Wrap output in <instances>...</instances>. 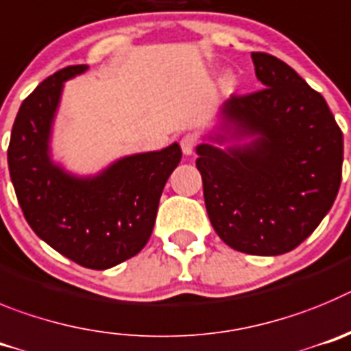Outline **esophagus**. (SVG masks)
<instances>
[{"label":"esophagus","mask_w":351,"mask_h":351,"mask_svg":"<svg viewBox=\"0 0 351 351\" xmlns=\"http://www.w3.org/2000/svg\"><path fill=\"white\" fill-rule=\"evenodd\" d=\"M195 145H197V140H195V136H192V134H185V136L180 140V147H182V152L185 154V156H192V154H194Z\"/></svg>","instance_id":"esophagus-1"}]
</instances>
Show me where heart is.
Instances as JSON below:
<instances>
[{
  "label": "heart",
  "instance_id": "heart-1",
  "mask_svg": "<svg viewBox=\"0 0 351 351\" xmlns=\"http://www.w3.org/2000/svg\"><path fill=\"white\" fill-rule=\"evenodd\" d=\"M236 84H238V78H236L234 73H226L223 75L222 78V85H223V89H234Z\"/></svg>",
  "mask_w": 351,
  "mask_h": 351
}]
</instances>
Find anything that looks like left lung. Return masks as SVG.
<instances>
[{
  "label": "left lung",
  "mask_w": 351,
  "mask_h": 351,
  "mask_svg": "<svg viewBox=\"0 0 351 351\" xmlns=\"http://www.w3.org/2000/svg\"><path fill=\"white\" fill-rule=\"evenodd\" d=\"M264 89L232 96L211 141L197 145L204 204L226 245L250 255L293 250L332 208L341 185L343 132L320 93L289 64L252 52Z\"/></svg>",
  "instance_id": "8db88e82"
}]
</instances>
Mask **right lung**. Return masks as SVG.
I'll return each mask as SVG.
<instances>
[{
	"instance_id": "right-lung-1",
	"label": "right lung",
	"mask_w": 351,
	"mask_h": 351,
	"mask_svg": "<svg viewBox=\"0 0 351 351\" xmlns=\"http://www.w3.org/2000/svg\"><path fill=\"white\" fill-rule=\"evenodd\" d=\"M87 71L68 66L22 101L8 145V169L22 213L47 245L89 269H108L147 245L178 143L134 154L96 176H75L50 159V134L64 82Z\"/></svg>"
}]
</instances>
